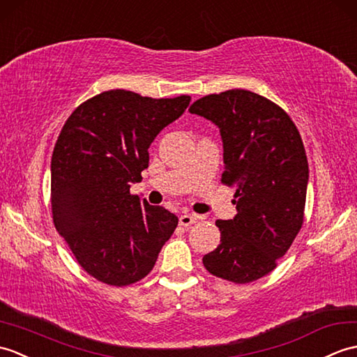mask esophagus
<instances>
[{
    "label": "esophagus",
    "instance_id": "esophagus-1",
    "mask_svg": "<svg viewBox=\"0 0 357 357\" xmlns=\"http://www.w3.org/2000/svg\"><path fill=\"white\" fill-rule=\"evenodd\" d=\"M197 220H199V217H197V215H191V213H185V215H181L178 218V223H180V226L188 227V226L194 225Z\"/></svg>",
    "mask_w": 357,
    "mask_h": 357
}]
</instances>
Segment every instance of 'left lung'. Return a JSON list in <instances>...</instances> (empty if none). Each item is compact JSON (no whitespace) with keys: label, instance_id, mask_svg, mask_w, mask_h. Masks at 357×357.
Wrapping results in <instances>:
<instances>
[{"label":"left lung","instance_id":"8db88e82","mask_svg":"<svg viewBox=\"0 0 357 357\" xmlns=\"http://www.w3.org/2000/svg\"><path fill=\"white\" fill-rule=\"evenodd\" d=\"M189 113L220 128L221 183L235 188L236 215L215 221L221 240L203 264L221 280L257 281L273 271L304 223L308 163L303 139L280 105L248 90L209 94Z\"/></svg>","mask_w":357,"mask_h":357}]
</instances>
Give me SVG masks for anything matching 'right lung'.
I'll return each mask as SVG.
<instances>
[{"mask_svg": "<svg viewBox=\"0 0 357 357\" xmlns=\"http://www.w3.org/2000/svg\"><path fill=\"white\" fill-rule=\"evenodd\" d=\"M191 96L144 98L109 90L79 105L52 155V213L84 271L123 287L153 271L178 218L130 192L148 168V148L185 113Z\"/></svg>", "mask_w": 357, "mask_h": 357, "instance_id": "right-lung-1", "label": "right lung"}]
</instances>
